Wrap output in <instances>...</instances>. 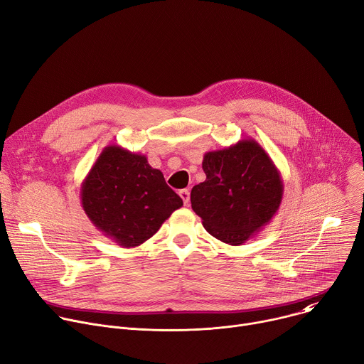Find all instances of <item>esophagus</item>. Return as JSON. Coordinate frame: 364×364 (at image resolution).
Returning <instances> with one entry per match:
<instances>
[{
	"instance_id": "34e87169",
	"label": "esophagus",
	"mask_w": 364,
	"mask_h": 364,
	"mask_svg": "<svg viewBox=\"0 0 364 364\" xmlns=\"http://www.w3.org/2000/svg\"><path fill=\"white\" fill-rule=\"evenodd\" d=\"M180 197L183 199V202H184V205L186 206H188V202H190V191L187 190V188H183V190H180Z\"/></svg>"
}]
</instances>
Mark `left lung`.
<instances>
[{
    "label": "left lung",
    "instance_id": "1",
    "mask_svg": "<svg viewBox=\"0 0 364 364\" xmlns=\"http://www.w3.org/2000/svg\"><path fill=\"white\" fill-rule=\"evenodd\" d=\"M202 167L206 180L191 188V208L219 241L242 245L277 213L283 181L257 141L241 139L206 152Z\"/></svg>",
    "mask_w": 364,
    "mask_h": 364
}]
</instances>
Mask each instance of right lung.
Returning <instances> with one entry per match:
<instances>
[{"label": "right lung", "mask_w": 364, "mask_h": 364, "mask_svg": "<svg viewBox=\"0 0 364 364\" xmlns=\"http://www.w3.org/2000/svg\"><path fill=\"white\" fill-rule=\"evenodd\" d=\"M81 205L105 237L134 248L156 234L183 200L145 155L109 145L81 184Z\"/></svg>", "instance_id": "obj_1"}]
</instances>
